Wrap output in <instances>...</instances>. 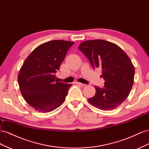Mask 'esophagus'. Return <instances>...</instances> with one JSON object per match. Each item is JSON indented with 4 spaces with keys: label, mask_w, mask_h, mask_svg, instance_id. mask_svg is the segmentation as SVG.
Wrapping results in <instances>:
<instances>
[{
    "label": "esophagus",
    "mask_w": 149,
    "mask_h": 149,
    "mask_svg": "<svg viewBox=\"0 0 149 149\" xmlns=\"http://www.w3.org/2000/svg\"><path fill=\"white\" fill-rule=\"evenodd\" d=\"M77 84L79 85V86H80L81 87H86L87 85L86 84H82V83H80V82H77L76 83Z\"/></svg>",
    "instance_id": "1"
}]
</instances>
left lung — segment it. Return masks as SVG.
I'll list each match as a JSON object with an SVG mask.
<instances>
[{
    "label": "left lung",
    "mask_w": 149,
    "mask_h": 149,
    "mask_svg": "<svg viewBox=\"0 0 149 149\" xmlns=\"http://www.w3.org/2000/svg\"><path fill=\"white\" fill-rule=\"evenodd\" d=\"M93 69L102 70L103 88L95 86V94L88 102L103 110L119 106L129 96L134 84L135 69L128 56L120 47L101 39L86 40L79 46Z\"/></svg>",
    "instance_id": "8db88e82"
}]
</instances>
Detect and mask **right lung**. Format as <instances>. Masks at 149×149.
Masks as SVG:
<instances>
[{
  "instance_id": "right-lung-1",
  "label": "right lung",
  "mask_w": 149,
  "mask_h": 149,
  "mask_svg": "<svg viewBox=\"0 0 149 149\" xmlns=\"http://www.w3.org/2000/svg\"><path fill=\"white\" fill-rule=\"evenodd\" d=\"M74 42L55 40L38 46L25 59L18 75L20 91L27 103L47 113L61 106L72 84L58 82L56 73Z\"/></svg>"
}]
</instances>
